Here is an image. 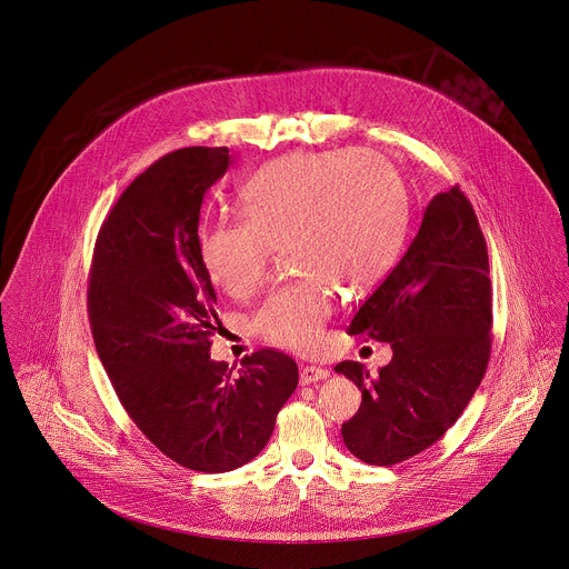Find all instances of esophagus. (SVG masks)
<instances>
[{
  "mask_svg": "<svg viewBox=\"0 0 569 569\" xmlns=\"http://www.w3.org/2000/svg\"><path fill=\"white\" fill-rule=\"evenodd\" d=\"M329 378V371L322 367H303L301 369V383H316L320 379Z\"/></svg>",
  "mask_w": 569,
  "mask_h": 569,
  "instance_id": "34e87169",
  "label": "esophagus"
}]
</instances>
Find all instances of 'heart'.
<instances>
[{
	"mask_svg": "<svg viewBox=\"0 0 569 569\" xmlns=\"http://www.w3.org/2000/svg\"><path fill=\"white\" fill-rule=\"evenodd\" d=\"M242 213H224L198 236L207 277L236 299L254 292L277 247L297 279L274 288L253 316L257 331L310 351L333 315L336 286L362 292L388 272L408 227L397 168L373 152H292L266 163L240 191Z\"/></svg>",
	"mask_w": 569,
	"mask_h": 569,
	"instance_id": "heart-1",
	"label": "heart"
}]
</instances>
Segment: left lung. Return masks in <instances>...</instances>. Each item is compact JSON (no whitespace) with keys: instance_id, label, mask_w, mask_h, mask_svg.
I'll list each match as a JSON object with an SVG mask.
<instances>
[{"instance_id":"1","label":"left lung","mask_w":569,"mask_h":569,"mask_svg":"<svg viewBox=\"0 0 569 569\" xmlns=\"http://www.w3.org/2000/svg\"><path fill=\"white\" fill-rule=\"evenodd\" d=\"M493 297L487 242L458 186L437 193L408 251L362 303L349 333L390 342L373 378L360 362L338 373L362 390L342 423L347 449L369 465L408 460L456 423L491 358Z\"/></svg>"}]
</instances>
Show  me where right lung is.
<instances>
[{
	"instance_id": "1",
	"label": "right lung",
	"mask_w": 569,
	"mask_h": 569,
	"mask_svg": "<svg viewBox=\"0 0 569 569\" xmlns=\"http://www.w3.org/2000/svg\"><path fill=\"white\" fill-rule=\"evenodd\" d=\"M229 148L174 150L141 172L100 227L87 288L93 342L128 417L168 458L204 473L253 460L299 383L259 349L233 373L209 358L216 292L198 253L204 191Z\"/></svg>"
}]
</instances>
